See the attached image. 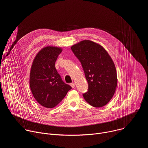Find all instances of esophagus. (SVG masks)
<instances>
[{
  "instance_id": "esophagus-1",
  "label": "esophagus",
  "mask_w": 148,
  "mask_h": 148,
  "mask_svg": "<svg viewBox=\"0 0 148 148\" xmlns=\"http://www.w3.org/2000/svg\"><path fill=\"white\" fill-rule=\"evenodd\" d=\"M70 86H71L72 88H74V87H75V84L73 82V83H71V84H70Z\"/></svg>"
}]
</instances>
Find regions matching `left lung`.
<instances>
[{
    "label": "left lung",
    "instance_id": "obj_1",
    "mask_svg": "<svg viewBox=\"0 0 148 148\" xmlns=\"http://www.w3.org/2000/svg\"><path fill=\"white\" fill-rule=\"evenodd\" d=\"M71 49L80 61L88 91L84 98L91 106L100 108L113 97L117 86V74L114 62L107 50L91 40H84Z\"/></svg>",
    "mask_w": 148,
    "mask_h": 148
}]
</instances>
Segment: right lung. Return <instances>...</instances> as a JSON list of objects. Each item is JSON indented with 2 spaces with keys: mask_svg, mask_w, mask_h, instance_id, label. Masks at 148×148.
Here are the masks:
<instances>
[{
  "mask_svg": "<svg viewBox=\"0 0 148 148\" xmlns=\"http://www.w3.org/2000/svg\"><path fill=\"white\" fill-rule=\"evenodd\" d=\"M62 48L46 46L34 57L30 73V90L41 106L53 108L62 100L72 88L64 82L58 73L55 62Z\"/></svg>",
  "mask_w": 148,
  "mask_h": 148,
  "instance_id": "right-lung-1",
  "label": "right lung"
}]
</instances>
